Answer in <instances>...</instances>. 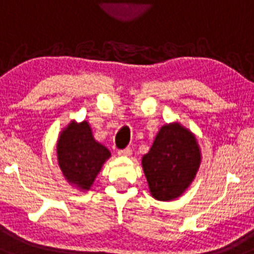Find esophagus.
I'll return each mask as SVG.
<instances>
[{"mask_svg": "<svg viewBox=\"0 0 254 254\" xmlns=\"http://www.w3.org/2000/svg\"><path fill=\"white\" fill-rule=\"evenodd\" d=\"M118 155H121V156H131L132 149L131 147H126V149L120 150V151H118Z\"/></svg>", "mask_w": 254, "mask_h": 254, "instance_id": "1", "label": "esophagus"}]
</instances>
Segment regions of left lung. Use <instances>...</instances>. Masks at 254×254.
<instances>
[{
  "label": "left lung",
  "instance_id": "1",
  "mask_svg": "<svg viewBox=\"0 0 254 254\" xmlns=\"http://www.w3.org/2000/svg\"><path fill=\"white\" fill-rule=\"evenodd\" d=\"M201 164L194 134L179 123L163 126L151 149L142 156L150 193L159 201H172L185 193Z\"/></svg>",
  "mask_w": 254,
  "mask_h": 254
}]
</instances>
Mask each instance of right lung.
Wrapping results in <instances>:
<instances>
[{
	"mask_svg": "<svg viewBox=\"0 0 254 254\" xmlns=\"http://www.w3.org/2000/svg\"><path fill=\"white\" fill-rule=\"evenodd\" d=\"M111 151L95 141L90 125L71 122L57 141L58 165L69 185L89 190Z\"/></svg>",
	"mask_w": 254,
	"mask_h": 254,
	"instance_id": "obj_1",
	"label": "right lung"
}]
</instances>
